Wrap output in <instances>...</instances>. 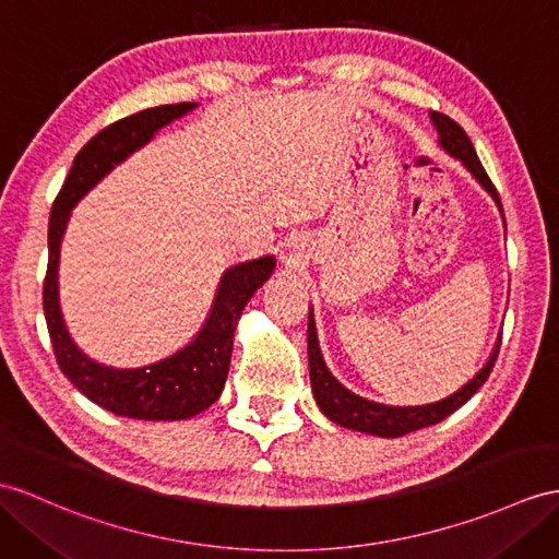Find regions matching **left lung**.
Returning a JSON list of instances; mask_svg holds the SVG:
<instances>
[{
  "label": "left lung",
  "mask_w": 559,
  "mask_h": 559,
  "mask_svg": "<svg viewBox=\"0 0 559 559\" xmlns=\"http://www.w3.org/2000/svg\"><path fill=\"white\" fill-rule=\"evenodd\" d=\"M431 122L439 132V144L443 146V152L462 160V166H465L472 173V177H476V182H479L486 192L493 197V201L498 203V209L502 213L500 197L496 192L491 177L486 175L479 156H476L467 132L462 130L453 118H448L439 111H431ZM500 338L496 342L491 358L486 360L481 370L476 372L465 386L451 393L448 399L437 401V403H427V405L396 407V405H382V403L367 401L362 396H356V393H350L346 386L338 384V379L332 377V372L326 370V365L322 360L318 332H316V320H312V310H310L308 312V367H310L312 396H316V403L320 405V411L326 417L346 429L374 433V437H384V439L405 437V433L431 427V425H437V421L445 419L448 415H453L460 405H465L474 396V393L481 389V384L486 382L496 365L498 350H500Z\"/></svg>",
  "instance_id": "8db88e82"
}]
</instances>
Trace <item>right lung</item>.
Instances as JSON below:
<instances>
[{
    "mask_svg": "<svg viewBox=\"0 0 559 559\" xmlns=\"http://www.w3.org/2000/svg\"><path fill=\"white\" fill-rule=\"evenodd\" d=\"M192 108H197L192 102L146 108L94 134L78 152L49 215V263L43 304L53 356L61 372L80 393L120 417L187 419L213 405L225 386L241 310L275 270L272 255L225 270L213 308L199 334L170 358L152 365L118 370L94 362L68 334L59 306V253L71 211L118 163L142 148L163 126L182 118Z\"/></svg>",
    "mask_w": 559,
    "mask_h": 559,
    "instance_id": "right-lung-1",
    "label": "right lung"
}]
</instances>
